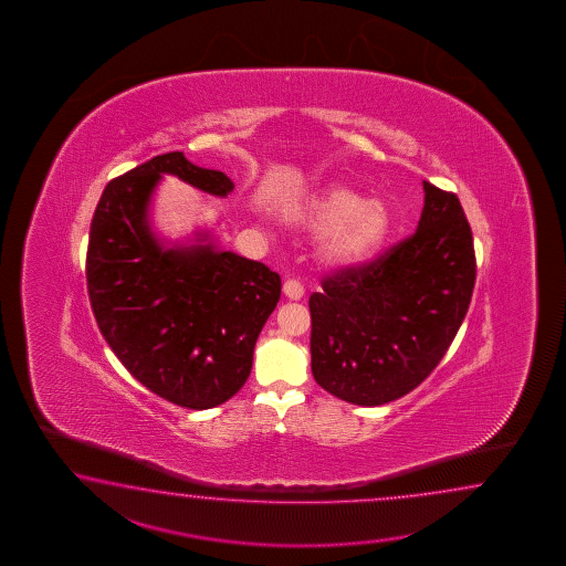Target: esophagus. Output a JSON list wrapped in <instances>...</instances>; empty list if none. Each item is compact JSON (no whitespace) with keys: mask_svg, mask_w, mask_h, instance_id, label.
Returning a JSON list of instances; mask_svg holds the SVG:
<instances>
[{"mask_svg":"<svg viewBox=\"0 0 566 566\" xmlns=\"http://www.w3.org/2000/svg\"><path fill=\"white\" fill-rule=\"evenodd\" d=\"M283 293H285V297L291 301H300L303 297V285H301L300 281H295V279H287L285 283H283Z\"/></svg>","mask_w":566,"mask_h":566,"instance_id":"esophagus-1","label":"esophagus"}]
</instances>
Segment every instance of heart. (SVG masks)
Returning <instances> with one entry per match:
<instances>
[{
  "label": "heart",
  "instance_id": "b5f03b06",
  "mask_svg": "<svg viewBox=\"0 0 566 566\" xmlns=\"http://www.w3.org/2000/svg\"><path fill=\"white\" fill-rule=\"evenodd\" d=\"M310 224L325 232V263L348 271L366 265L380 251L390 230V212L382 202H364L348 188H329L313 200Z\"/></svg>",
  "mask_w": 566,
  "mask_h": 566
}]
</instances>
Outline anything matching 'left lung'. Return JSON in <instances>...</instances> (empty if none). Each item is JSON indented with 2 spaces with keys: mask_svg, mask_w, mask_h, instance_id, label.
I'll return each instance as SVG.
<instances>
[{
  "mask_svg": "<svg viewBox=\"0 0 566 566\" xmlns=\"http://www.w3.org/2000/svg\"><path fill=\"white\" fill-rule=\"evenodd\" d=\"M419 227L376 261L339 269L310 297L312 373L329 395L380 407L433 373L475 285L470 222L455 193L422 181Z\"/></svg>",
  "mask_w": 566,
  "mask_h": 566,
  "instance_id": "obj_1",
  "label": "left lung"
}]
</instances>
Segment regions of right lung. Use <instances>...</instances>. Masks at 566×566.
<instances>
[{
  "instance_id": "1",
  "label": "right lung",
  "mask_w": 566,
  "mask_h": 566,
  "mask_svg": "<svg viewBox=\"0 0 566 566\" xmlns=\"http://www.w3.org/2000/svg\"><path fill=\"white\" fill-rule=\"evenodd\" d=\"M164 174L212 196L234 184L181 151L151 157L111 180L96 205L86 251V287L96 324L120 364L157 397L186 409L234 397L281 297L269 266L218 251L208 232L166 247L149 224Z\"/></svg>"
}]
</instances>
